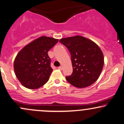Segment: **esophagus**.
Wrapping results in <instances>:
<instances>
[{
    "instance_id": "obj_1",
    "label": "esophagus",
    "mask_w": 124,
    "mask_h": 124,
    "mask_svg": "<svg viewBox=\"0 0 124 124\" xmlns=\"http://www.w3.org/2000/svg\"><path fill=\"white\" fill-rule=\"evenodd\" d=\"M59 68V70H62V66H60V67H59V68Z\"/></svg>"
}]
</instances>
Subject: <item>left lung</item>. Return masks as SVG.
<instances>
[{"instance_id": "8db88e82", "label": "left lung", "mask_w": 124, "mask_h": 124, "mask_svg": "<svg viewBox=\"0 0 124 124\" xmlns=\"http://www.w3.org/2000/svg\"><path fill=\"white\" fill-rule=\"evenodd\" d=\"M71 54L73 72L66 77L70 84L82 88L91 85L99 77L104 65V57L100 47L94 42L77 35L59 40Z\"/></svg>"}]
</instances>
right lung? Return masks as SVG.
Wrapping results in <instances>:
<instances>
[{"instance_id": "1", "label": "right lung", "mask_w": 124, "mask_h": 124, "mask_svg": "<svg viewBox=\"0 0 124 124\" xmlns=\"http://www.w3.org/2000/svg\"><path fill=\"white\" fill-rule=\"evenodd\" d=\"M58 41L53 38L40 36L17 54L14 62V72L24 86L35 89L47 82L53 71L47 52Z\"/></svg>"}]
</instances>
